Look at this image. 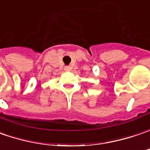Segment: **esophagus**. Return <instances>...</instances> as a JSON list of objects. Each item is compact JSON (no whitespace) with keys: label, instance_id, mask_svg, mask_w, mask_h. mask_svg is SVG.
<instances>
[{"label":"esophagus","instance_id":"1","mask_svg":"<svg viewBox=\"0 0 150 150\" xmlns=\"http://www.w3.org/2000/svg\"><path fill=\"white\" fill-rule=\"evenodd\" d=\"M64 69H65V71H70L72 68H71V66H65V68H64Z\"/></svg>","mask_w":150,"mask_h":150}]
</instances>
